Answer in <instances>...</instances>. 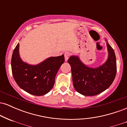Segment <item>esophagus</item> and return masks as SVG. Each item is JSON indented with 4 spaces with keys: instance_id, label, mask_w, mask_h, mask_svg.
Wrapping results in <instances>:
<instances>
[{
    "instance_id": "esophagus-1",
    "label": "esophagus",
    "mask_w": 127,
    "mask_h": 127,
    "mask_svg": "<svg viewBox=\"0 0 127 127\" xmlns=\"http://www.w3.org/2000/svg\"><path fill=\"white\" fill-rule=\"evenodd\" d=\"M64 55L65 60L67 61V60L68 59V58H69V57L70 56V53L68 52H65L64 54Z\"/></svg>"
}]
</instances>
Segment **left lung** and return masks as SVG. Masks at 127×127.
<instances>
[{"label":"left lung","mask_w":127,"mask_h":127,"mask_svg":"<svg viewBox=\"0 0 127 127\" xmlns=\"http://www.w3.org/2000/svg\"><path fill=\"white\" fill-rule=\"evenodd\" d=\"M109 58L104 64L91 68L84 65L78 57L68 60L72 70L73 84L75 90L84 95L100 94L111 85L116 74V61L114 51L107 42Z\"/></svg>","instance_id":"8db88e82"}]
</instances>
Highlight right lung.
<instances>
[{"mask_svg": "<svg viewBox=\"0 0 127 127\" xmlns=\"http://www.w3.org/2000/svg\"><path fill=\"white\" fill-rule=\"evenodd\" d=\"M19 43L13 51L11 68L16 83L23 90L34 95L47 94L54 85L55 78L64 62V57H50L38 65H31L21 60Z\"/></svg>", "mask_w": 127, "mask_h": 127, "instance_id": "1", "label": "right lung"}]
</instances>
